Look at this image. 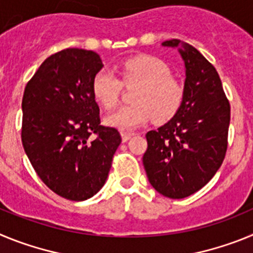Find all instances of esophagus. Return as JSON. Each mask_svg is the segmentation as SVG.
I'll return each instance as SVG.
<instances>
[{
	"mask_svg": "<svg viewBox=\"0 0 253 253\" xmlns=\"http://www.w3.org/2000/svg\"><path fill=\"white\" fill-rule=\"evenodd\" d=\"M133 137V134L131 133H122V140L123 142H128L130 138Z\"/></svg>",
	"mask_w": 253,
	"mask_h": 253,
	"instance_id": "1",
	"label": "esophagus"
}]
</instances>
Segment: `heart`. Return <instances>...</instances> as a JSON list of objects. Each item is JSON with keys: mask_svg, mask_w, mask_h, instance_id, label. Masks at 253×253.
<instances>
[{"mask_svg": "<svg viewBox=\"0 0 253 253\" xmlns=\"http://www.w3.org/2000/svg\"><path fill=\"white\" fill-rule=\"evenodd\" d=\"M124 84H138L133 105L123 106L105 118L109 126L122 131L139 128L154 118L158 123L172 119L184 101V88L163 60L152 55H140L125 60L120 66ZM123 84L109 69L96 73L91 84L95 100L105 109L118 105Z\"/></svg>", "mask_w": 253, "mask_h": 253, "instance_id": "1", "label": "heart"}]
</instances>
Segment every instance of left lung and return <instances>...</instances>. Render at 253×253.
<instances>
[{"mask_svg": "<svg viewBox=\"0 0 253 253\" xmlns=\"http://www.w3.org/2000/svg\"><path fill=\"white\" fill-rule=\"evenodd\" d=\"M162 45L178 48L184 59V101L169 123L146 134L143 165L158 193L184 199L204 187L222 166L231 106L216 69L198 49L178 39Z\"/></svg>", "mask_w": 253, "mask_h": 253, "instance_id": "1", "label": "left lung"}]
</instances>
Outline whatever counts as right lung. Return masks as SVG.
<instances>
[{
    "instance_id": "right-lung-1",
    "label": "right lung",
    "mask_w": 253,
    "mask_h": 253,
    "mask_svg": "<svg viewBox=\"0 0 253 253\" xmlns=\"http://www.w3.org/2000/svg\"><path fill=\"white\" fill-rule=\"evenodd\" d=\"M102 67L92 50H60L42 63L22 97L26 156L51 191L73 202L87 200L104 186L122 143L115 128L100 124L91 91Z\"/></svg>"
}]
</instances>
